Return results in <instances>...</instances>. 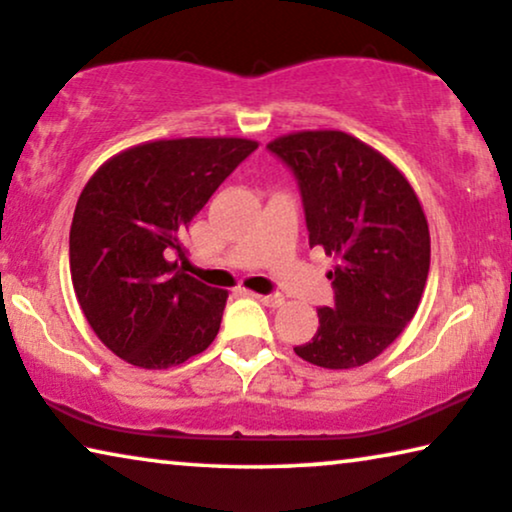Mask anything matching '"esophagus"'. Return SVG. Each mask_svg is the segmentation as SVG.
I'll use <instances>...</instances> for the list:
<instances>
[{
  "instance_id": "esophagus-1",
  "label": "esophagus",
  "mask_w": 512,
  "mask_h": 512,
  "mask_svg": "<svg viewBox=\"0 0 512 512\" xmlns=\"http://www.w3.org/2000/svg\"><path fill=\"white\" fill-rule=\"evenodd\" d=\"M253 297L262 301V304L269 306V308H278V306L285 304L283 294H253Z\"/></svg>"
}]
</instances>
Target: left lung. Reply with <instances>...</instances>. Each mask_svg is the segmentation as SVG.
Here are the masks:
<instances>
[{"label": "left lung", "instance_id": "left-lung-1", "mask_svg": "<svg viewBox=\"0 0 512 512\" xmlns=\"http://www.w3.org/2000/svg\"><path fill=\"white\" fill-rule=\"evenodd\" d=\"M299 181L308 243L334 257V306L294 352L322 369H357L397 341L429 276L431 239L408 178L376 148L338 129H304L269 146Z\"/></svg>", "mask_w": 512, "mask_h": 512}]
</instances>
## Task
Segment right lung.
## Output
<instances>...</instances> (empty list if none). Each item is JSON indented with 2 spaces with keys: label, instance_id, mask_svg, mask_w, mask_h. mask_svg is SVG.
Wrapping results in <instances>:
<instances>
[{
  "label": "right lung",
  "instance_id": "1",
  "mask_svg": "<svg viewBox=\"0 0 512 512\" xmlns=\"http://www.w3.org/2000/svg\"><path fill=\"white\" fill-rule=\"evenodd\" d=\"M257 146L236 136L146 141L85 183L69 232L71 283L88 325L120 359L169 369L218 336L227 290L171 257H185L181 234Z\"/></svg>",
  "mask_w": 512,
  "mask_h": 512
}]
</instances>
